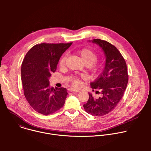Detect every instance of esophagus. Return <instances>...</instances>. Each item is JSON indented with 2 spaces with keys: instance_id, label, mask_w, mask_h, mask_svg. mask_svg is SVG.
<instances>
[{
  "instance_id": "obj_1",
  "label": "esophagus",
  "mask_w": 151,
  "mask_h": 151,
  "mask_svg": "<svg viewBox=\"0 0 151 151\" xmlns=\"http://www.w3.org/2000/svg\"><path fill=\"white\" fill-rule=\"evenodd\" d=\"M68 90L70 92H73V93H78L79 92V90H75L74 88H70L68 89Z\"/></svg>"
}]
</instances>
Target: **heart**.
I'll return each instance as SVG.
<instances>
[{"instance_id": "heart-1", "label": "heart", "mask_w": 151, "mask_h": 151, "mask_svg": "<svg viewBox=\"0 0 151 151\" xmlns=\"http://www.w3.org/2000/svg\"><path fill=\"white\" fill-rule=\"evenodd\" d=\"M77 55L80 57L82 63L87 66H90L97 60V55L93 51L89 49H82L77 52ZM66 60V56L63 55L59 62L60 66L62 67L65 64ZM101 65L97 64V65L92 66L91 67V71L93 74H96L99 72L101 69ZM73 84L75 86H78L79 84V81L78 79H75L73 81Z\"/></svg>"}]
</instances>
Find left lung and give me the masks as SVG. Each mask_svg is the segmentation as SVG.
I'll return each instance as SVG.
<instances>
[{
	"mask_svg": "<svg viewBox=\"0 0 151 151\" xmlns=\"http://www.w3.org/2000/svg\"><path fill=\"white\" fill-rule=\"evenodd\" d=\"M89 42L101 48L106 58L102 73L90 84L93 89L101 91L102 97L94 99L88 93L89 99L83 106L88 114L101 116L114 110L124 96L128 80L127 64L120 52L109 42L99 39Z\"/></svg>",
	"mask_w": 151,
	"mask_h": 151,
	"instance_id": "1",
	"label": "left lung"
}]
</instances>
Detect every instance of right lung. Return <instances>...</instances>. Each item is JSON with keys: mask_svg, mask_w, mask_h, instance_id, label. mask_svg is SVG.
<instances>
[{"mask_svg": "<svg viewBox=\"0 0 151 151\" xmlns=\"http://www.w3.org/2000/svg\"><path fill=\"white\" fill-rule=\"evenodd\" d=\"M42 43L33 47L21 65L24 94L33 109L42 115L54 113L63 106L68 94L65 88L51 87L50 78L55 72L62 54L72 45Z\"/></svg>", "mask_w": 151, "mask_h": 151, "instance_id": "right-lung-1", "label": "right lung"}]
</instances>
